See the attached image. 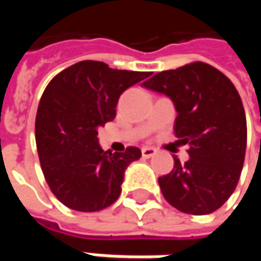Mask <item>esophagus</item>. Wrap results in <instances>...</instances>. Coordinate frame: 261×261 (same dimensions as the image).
Here are the masks:
<instances>
[{
	"label": "esophagus",
	"instance_id": "1",
	"mask_svg": "<svg viewBox=\"0 0 261 261\" xmlns=\"http://www.w3.org/2000/svg\"><path fill=\"white\" fill-rule=\"evenodd\" d=\"M156 154V149L155 148H152V146H144L142 148V156L144 158H151V156H154Z\"/></svg>",
	"mask_w": 261,
	"mask_h": 261
}]
</instances>
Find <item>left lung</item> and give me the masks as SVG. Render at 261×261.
<instances>
[{"mask_svg": "<svg viewBox=\"0 0 261 261\" xmlns=\"http://www.w3.org/2000/svg\"><path fill=\"white\" fill-rule=\"evenodd\" d=\"M144 87L171 98L175 136L189 144V161L174 156L171 173L158 178L163 196L185 214L215 212L234 193L246 156V113L237 88L205 62L158 72Z\"/></svg>", "mask_w": 261, "mask_h": 261, "instance_id": "obj_1", "label": "left lung"}]
</instances>
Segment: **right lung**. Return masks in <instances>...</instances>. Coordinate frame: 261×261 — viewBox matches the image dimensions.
Wrapping results in <instances>:
<instances>
[{"mask_svg": "<svg viewBox=\"0 0 261 261\" xmlns=\"http://www.w3.org/2000/svg\"><path fill=\"white\" fill-rule=\"evenodd\" d=\"M149 75L81 61L46 87L36 115L37 154L52 193L69 209L97 212L117 200L125 170L142 154L136 146L103 151L98 127L115 119L126 88Z\"/></svg>", "mask_w": 261, "mask_h": 261, "instance_id": "1", "label": "right lung"}]
</instances>
